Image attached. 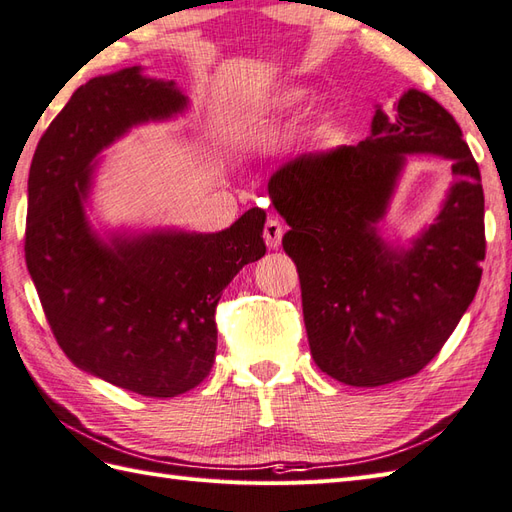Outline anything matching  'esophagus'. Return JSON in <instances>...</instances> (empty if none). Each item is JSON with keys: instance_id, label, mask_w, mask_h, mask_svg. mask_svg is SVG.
Here are the masks:
<instances>
[{"instance_id": "obj_1", "label": "esophagus", "mask_w": 512, "mask_h": 512, "mask_svg": "<svg viewBox=\"0 0 512 512\" xmlns=\"http://www.w3.org/2000/svg\"><path fill=\"white\" fill-rule=\"evenodd\" d=\"M281 237H284V226L277 217H268L264 224V242L268 248H279Z\"/></svg>"}]
</instances>
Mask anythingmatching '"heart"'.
I'll return each mask as SVG.
<instances>
[{
  "instance_id": "obj_1",
  "label": "heart",
  "mask_w": 512,
  "mask_h": 512,
  "mask_svg": "<svg viewBox=\"0 0 512 512\" xmlns=\"http://www.w3.org/2000/svg\"><path fill=\"white\" fill-rule=\"evenodd\" d=\"M306 99V92L303 90H299V88H290V90H284L281 94H277V96H273V99H270L268 103H266V114H270V116H279V114H286V112H292L295 110V107Z\"/></svg>"
}]
</instances>
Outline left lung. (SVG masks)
I'll list each match as a JSON object with an SVG mask.
<instances>
[{
	"instance_id": "8db88e82",
	"label": "left lung",
	"mask_w": 512,
	"mask_h": 512,
	"mask_svg": "<svg viewBox=\"0 0 512 512\" xmlns=\"http://www.w3.org/2000/svg\"><path fill=\"white\" fill-rule=\"evenodd\" d=\"M407 153L452 160L441 215L409 251L389 249L375 224ZM288 222L303 321L321 372L352 387L418 374L447 343L482 279L486 255L480 167L462 129L429 94L409 90L356 147L303 154L268 182Z\"/></svg>"
}]
</instances>
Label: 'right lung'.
<instances>
[{"label": "right lung", "mask_w": 512, "mask_h": 512, "mask_svg": "<svg viewBox=\"0 0 512 512\" xmlns=\"http://www.w3.org/2000/svg\"><path fill=\"white\" fill-rule=\"evenodd\" d=\"M187 107L173 83L140 68L81 85L41 136L28 176L26 266L50 330L83 372L149 398H173L209 376L215 308L246 264L264 257L262 209L220 233H92L83 200L90 162L129 127Z\"/></svg>", "instance_id": "right-lung-1"}]
</instances>
